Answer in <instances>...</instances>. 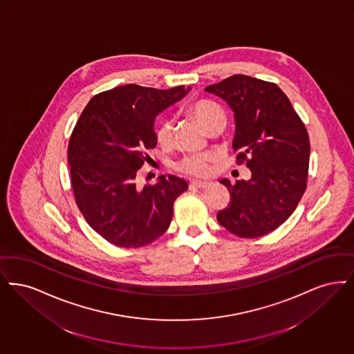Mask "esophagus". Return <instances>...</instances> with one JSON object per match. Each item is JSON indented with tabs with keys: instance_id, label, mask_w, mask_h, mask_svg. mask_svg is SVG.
Returning <instances> with one entry per match:
<instances>
[{
	"instance_id": "esophagus-1",
	"label": "esophagus",
	"mask_w": 354,
	"mask_h": 354,
	"mask_svg": "<svg viewBox=\"0 0 354 354\" xmlns=\"http://www.w3.org/2000/svg\"><path fill=\"white\" fill-rule=\"evenodd\" d=\"M209 183H205V181H192L190 183V187H200V189H205L209 186Z\"/></svg>"
}]
</instances>
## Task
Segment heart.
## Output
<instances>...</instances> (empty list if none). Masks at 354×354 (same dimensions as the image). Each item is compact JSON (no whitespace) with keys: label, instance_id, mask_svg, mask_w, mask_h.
I'll return each instance as SVG.
<instances>
[{"label":"heart","instance_id":"heart-1","mask_svg":"<svg viewBox=\"0 0 354 354\" xmlns=\"http://www.w3.org/2000/svg\"><path fill=\"white\" fill-rule=\"evenodd\" d=\"M189 112L206 131L210 125L216 123L218 119L225 118L222 109L216 103L201 99L196 100L189 106ZM173 138V122L165 119L158 124L156 129V138L161 147H169ZM216 160V156L212 153H198L185 156L174 164V169L186 176L203 177L207 176L212 169V162Z\"/></svg>","mask_w":354,"mask_h":354}]
</instances>
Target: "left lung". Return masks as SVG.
Here are the masks:
<instances>
[{"instance_id": "8db88e82", "label": "left lung", "mask_w": 354, "mask_h": 354, "mask_svg": "<svg viewBox=\"0 0 354 354\" xmlns=\"http://www.w3.org/2000/svg\"><path fill=\"white\" fill-rule=\"evenodd\" d=\"M205 91L232 109V149L238 164L246 162L251 170L248 181H219L231 200L216 219L242 238L266 235L290 218L306 192L310 152L306 125L275 83L238 74Z\"/></svg>"}]
</instances>
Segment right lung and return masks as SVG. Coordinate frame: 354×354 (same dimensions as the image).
I'll use <instances>...</instances> for the list:
<instances>
[{
	"mask_svg": "<svg viewBox=\"0 0 354 354\" xmlns=\"http://www.w3.org/2000/svg\"><path fill=\"white\" fill-rule=\"evenodd\" d=\"M189 91L125 84L95 95L83 109L68 142L71 185L84 219L109 243L147 246L168 230L187 183L162 174L141 189L138 170L157 145L156 116Z\"/></svg>",
	"mask_w": 354,
	"mask_h": 354,
	"instance_id": "obj_1",
	"label": "right lung"
}]
</instances>
